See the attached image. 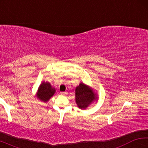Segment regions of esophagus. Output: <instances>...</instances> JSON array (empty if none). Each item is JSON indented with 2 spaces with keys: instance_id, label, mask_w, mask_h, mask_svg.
<instances>
[{
  "instance_id": "34e87169",
  "label": "esophagus",
  "mask_w": 148,
  "mask_h": 148,
  "mask_svg": "<svg viewBox=\"0 0 148 148\" xmlns=\"http://www.w3.org/2000/svg\"><path fill=\"white\" fill-rule=\"evenodd\" d=\"M60 93H61V95H65L67 94V92H66V91H65V92H60Z\"/></svg>"
}]
</instances>
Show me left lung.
Masks as SVG:
<instances>
[{
    "mask_svg": "<svg viewBox=\"0 0 148 148\" xmlns=\"http://www.w3.org/2000/svg\"><path fill=\"white\" fill-rule=\"evenodd\" d=\"M95 99V94L84 84L81 83L76 88V102L79 108L86 109Z\"/></svg>",
    "mask_w": 148,
    "mask_h": 148,
    "instance_id": "left-lung-1",
    "label": "left lung"
}]
</instances>
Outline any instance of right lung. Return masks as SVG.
<instances>
[{"label":"right lung","mask_w":148,"mask_h":148,"mask_svg":"<svg viewBox=\"0 0 148 148\" xmlns=\"http://www.w3.org/2000/svg\"><path fill=\"white\" fill-rule=\"evenodd\" d=\"M55 92H56V89L51 87L49 83L43 82L39 87L37 97L40 101L46 102L53 96Z\"/></svg>","instance_id":"obj_1"}]
</instances>
